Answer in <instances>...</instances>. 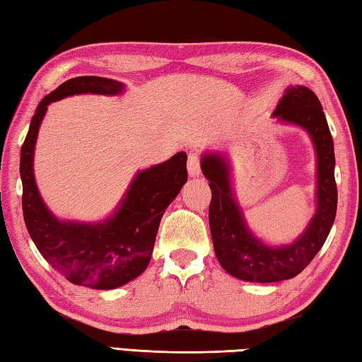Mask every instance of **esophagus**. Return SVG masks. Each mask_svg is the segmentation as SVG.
Returning <instances> with one entry per match:
<instances>
[{"label": "esophagus", "instance_id": "esophagus-1", "mask_svg": "<svg viewBox=\"0 0 362 362\" xmlns=\"http://www.w3.org/2000/svg\"><path fill=\"white\" fill-rule=\"evenodd\" d=\"M187 172L192 176V178H195V176H200L202 175V164H200V158L197 156V154H189V159H187Z\"/></svg>", "mask_w": 362, "mask_h": 362}]
</instances>
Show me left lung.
<instances>
[{"label":"left lung","mask_w":362,"mask_h":362,"mask_svg":"<svg viewBox=\"0 0 362 362\" xmlns=\"http://www.w3.org/2000/svg\"><path fill=\"white\" fill-rule=\"evenodd\" d=\"M274 115L306 129L317 154V209L303 234L289 245L269 247L257 239L233 197L226 159L220 153H204L202 158V170L212 192L209 228L214 252L228 274L252 283L283 281L306 269L325 243L337 209L334 145L319 98L311 88L291 86Z\"/></svg>","instance_id":"1"}]
</instances>
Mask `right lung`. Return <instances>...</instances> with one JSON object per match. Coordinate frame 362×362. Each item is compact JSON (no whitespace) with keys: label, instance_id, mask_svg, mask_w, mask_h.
I'll return each instance as SVG.
<instances>
[{"label":"right lung","instance_id":"obj_1","mask_svg":"<svg viewBox=\"0 0 362 362\" xmlns=\"http://www.w3.org/2000/svg\"><path fill=\"white\" fill-rule=\"evenodd\" d=\"M124 86L100 76L65 81L43 98L33 115L20 154L23 217L28 233L47 262L70 283L109 291L127 284L146 269L160 218L187 181V154L139 172L112 216L100 223L64 222L42 202L34 180V148L49 103L78 93L117 95Z\"/></svg>","mask_w":362,"mask_h":362}]
</instances>
